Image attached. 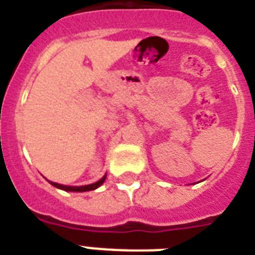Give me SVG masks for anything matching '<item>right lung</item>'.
Wrapping results in <instances>:
<instances>
[{
    "instance_id": "right-lung-1",
    "label": "right lung",
    "mask_w": 255,
    "mask_h": 255,
    "mask_svg": "<svg viewBox=\"0 0 255 255\" xmlns=\"http://www.w3.org/2000/svg\"><path fill=\"white\" fill-rule=\"evenodd\" d=\"M106 180V176L102 177L99 181L94 182V184H90V185H85V186H67V185H61V184H57V182H51L55 188H59V189L63 190H69V192H87V190H94L96 189L98 186H100Z\"/></svg>"
}]
</instances>
